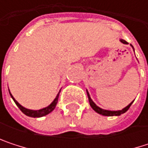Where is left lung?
Instances as JSON below:
<instances>
[{
	"instance_id": "obj_1",
	"label": "left lung",
	"mask_w": 148,
	"mask_h": 148,
	"mask_svg": "<svg viewBox=\"0 0 148 148\" xmlns=\"http://www.w3.org/2000/svg\"><path fill=\"white\" fill-rule=\"evenodd\" d=\"M120 42H121V43H123V44H124V45H128V43H127L125 40L122 39V38H120ZM130 46L133 48V49H134L133 45H130ZM86 93H87V96H88L89 103H90L91 107L93 109V110H95L97 113H99V114H100V115H102V116H120V115H122V114L125 113V112H126V111H127V110L130 109V107L131 106V104H132L134 102V100H133V101L130 103L129 105H127L126 107H124V108H123V109H122V110H104V109H102V108L99 107V106H98L96 103H94V102L92 101V99H91V97H90V94H89V92H88V91H87V90H86Z\"/></svg>"
}]
</instances>
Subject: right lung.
<instances>
[{"instance_id": "add662e5", "label": "right lung", "mask_w": 148, "mask_h": 148, "mask_svg": "<svg viewBox=\"0 0 148 148\" xmlns=\"http://www.w3.org/2000/svg\"><path fill=\"white\" fill-rule=\"evenodd\" d=\"M8 91H9V89H8ZM60 92H61V89H60L59 92L57 93L56 97L55 98V99L52 101V103H50V104H49L48 106L45 107V108L40 109V110H30V109H27V108L22 106L20 103H18V102L14 98V96L12 95V93L10 92V91H9V94H10L11 98L14 99V103H16V105L19 108V110H20L25 115H26V116H31V117H42V116H45L46 115L49 114L50 112H52V111L54 110V109H55L56 106L57 101H58V98H59Z\"/></svg>"}]
</instances>
